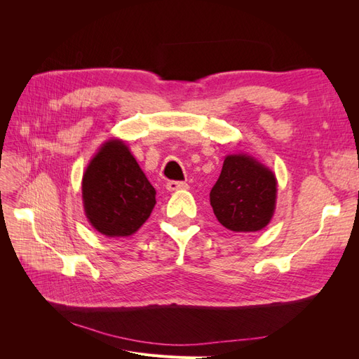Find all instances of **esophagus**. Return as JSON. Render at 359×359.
<instances>
[{
    "label": "esophagus",
    "instance_id": "esophagus-1",
    "mask_svg": "<svg viewBox=\"0 0 359 359\" xmlns=\"http://www.w3.org/2000/svg\"><path fill=\"white\" fill-rule=\"evenodd\" d=\"M166 189L169 191H178V190H187L189 184L187 182H181V181H169L166 184Z\"/></svg>",
    "mask_w": 359,
    "mask_h": 359
}]
</instances>
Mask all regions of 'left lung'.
<instances>
[{
    "label": "left lung",
    "mask_w": 359,
    "mask_h": 359,
    "mask_svg": "<svg viewBox=\"0 0 359 359\" xmlns=\"http://www.w3.org/2000/svg\"><path fill=\"white\" fill-rule=\"evenodd\" d=\"M212 211L226 229L257 232L273 219L277 203L274 172L248 154L224 157L219 180L210 193Z\"/></svg>",
    "instance_id": "obj_1"
}]
</instances>
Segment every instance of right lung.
I'll use <instances>...</instances> for the list:
<instances>
[{
    "label": "right lung",
    "instance_id": "add662e5",
    "mask_svg": "<svg viewBox=\"0 0 359 359\" xmlns=\"http://www.w3.org/2000/svg\"><path fill=\"white\" fill-rule=\"evenodd\" d=\"M86 219L107 238L139 231L156 205V189L124 140L109 139L90 160L82 177Z\"/></svg>",
    "mask_w": 359,
    "mask_h": 359
}]
</instances>
